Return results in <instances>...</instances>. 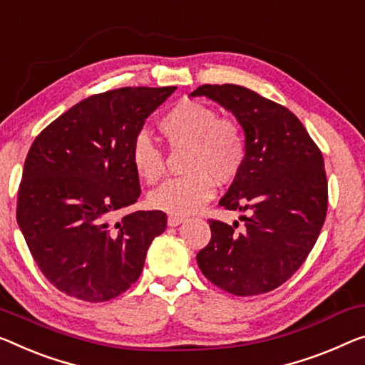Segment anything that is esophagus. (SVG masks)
<instances>
[{"label":"esophagus","mask_w":365,"mask_h":365,"mask_svg":"<svg viewBox=\"0 0 365 365\" xmlns=\"http://www.w3.org/2000/svg\"><path fill=\"white\" fill-rule=\"evenodd\" d=\"M185 221V217H182V216H173V215H170L168 216V226L170 227H175V226H178V225H182V222Z\"/></svg>","instance_id":"esophagus-1"}]
</instances>
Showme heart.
<instances>
[{
    "mask_svg": "<svg viewBox=\"0 0 365 365\" xmlns=\"http://www.w3.org/2000/svg\"><path fill=\"white\" fill-rule=\"evenodd\" d=\"M159 129L173 148L190 145L183 177L160 185L149 195L152 208L173 216L198 211L213 198L215 180L231 183L246 162V139L239 124L220 119L213 108L195 100H182L160 119ZM130 164L140 180L154 185L164 177L165 157L149 134L135 135Z\"/></svg>",
    "mask_w": 365,
    "mask_h": 365,
    "instance_id": "obj_1",
    "label": "heart"
}]
</instances>
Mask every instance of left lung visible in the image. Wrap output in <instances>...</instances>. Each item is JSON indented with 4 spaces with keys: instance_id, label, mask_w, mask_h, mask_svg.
Returning <instances> with one entry per match:
<instances>
[{
    "instance_id": "obj_1",
    "label": "left lung",
    "mask_w": 365,
    "mask_h": 365,
    "mask_svg": "<svg viewBox=\"0 0 365 365\" xmlns=\"http://www.w3.org/2000/svg\"><path fill=\"white\" fill-rule=\"evenodd\" d=\"M232 113L246 139V162L220 206L246 211L244 231L210 220L211 241L197 254L211 284L237 297L267 293L290 279L312 252L328 210L323 155L285 106L239 85H203Z\"/></svg>"
}]
</instances>
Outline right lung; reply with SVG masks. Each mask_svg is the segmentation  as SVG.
<instances>
[{
	"label": "right lung",
	"mask_w": 365,
	"mask_h": 365,
	"mask_svg": "<svg viewBox=\"0 0 365 365\" xmlns=\"http://www.w3.org/2000/svg\"><path fill=\"white\" fill-rule=\"evenodd\" d=\"M177 86L86 98L37 135L18 193L19 230L46 279L83 302H106L139 279L164 211H118L140 195L130 145Z\"/></svg>",
	"instance_id": "add662e5"
}]
</instances>
